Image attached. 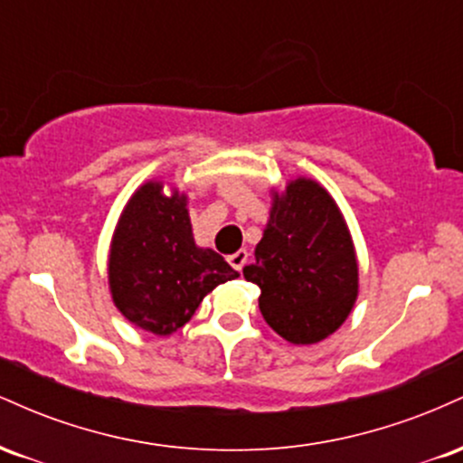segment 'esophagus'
Masks as SVG:
<instances>
[{"mask_svg":"<svg viewBox=\"0 0 463 463\" xmlns=\"http://www.w3.org/2000/svg\"><path fill=\"white\" fill-rule=\"evenodd\" d=\"M246 261H248V252H246V250H237L235 254H231V257H228V263H231L235 269H239V272H241L243 265H246Z\"/></svg>","mask_w":463,"mask_h":463,"instance_id":"1","label":"esophagus"}]
</instances>
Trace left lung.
Here are the masks:
<instances>
[{"instance_id":"obj_1","label":"left lung","mask_w":463,"mask_h":463,"mask_svg":"<svg viewBox=\"0 0 463 463\" xmlns=\"http://www.w3.org/2000/svg\"><path fill=\"white\" fill-rule=\"evenodd\" d=\"M243 276L259 285V309L287 342L317 344L346 322L359 296L357 252L320 183L300 176L272 189L268 226Z\"/></svg>"}]
</instances>
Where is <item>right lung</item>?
Masks as SVG:
<instances>
[{"mask_svg": "<svg viewBox=\"0 0 463 463\" xmlns=\"http://www.w3.org/2000/svg\"><path fill=\"white\" fill-rule=\"evenodd\" d=\"M239 272L191 231L187 194L147 180L117 222L109 252V287L126 320L158 335L184 326L202 298Z\"/></svg>", "mask_w": 463, "mask_h": 463, "instance_id": "right-lung-1", "label": "right lung"}]
</instances>
